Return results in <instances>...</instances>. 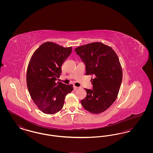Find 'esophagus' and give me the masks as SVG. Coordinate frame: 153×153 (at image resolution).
<instances>
[{"label":"esophagus","mask_w":153,"mask_h":153,"mask_svg":"<svg viewBox=\"0 0 153 153\" xmlns=\"http://www.w3.org/2000/svg\"><path fill=\"white\" fill-rule=\"evenodd\" d=\"M80 87H76V86H74L73 87V89H74V91H76V90H77V89H79Z\"/></svg>","instance_id":"obj_1"}]
</instances>
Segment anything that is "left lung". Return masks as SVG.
Returning <instances> with one entry per match:
<instances>
[{
	"label": "left lung",
	"instance_id": "1",
	"mask_svg": "<svg viewBox=\"0 0 153 153\" xmlns=\"http://www.w3.org/2000/svg\"><path fill=\"white\" fill-rule=\"evenodd\" d=\"M74 51L85 66V74L92 75V89L85 88L82 107L93 114L108 109L117 99L122 81V69L116 53L107 45L94 42Z\"/></svg>",
	"mask_w": 153,
	"mask_h": 153
}]
</instances>
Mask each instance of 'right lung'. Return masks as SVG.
<instances>
[{
  "mask_svg": "<svg viewBox=\"0 0 153 153\" xmlns=\"http://www.w3.org/2000/svg\"><path fill=\"white\" fill-rule=\"evenodd\" d=\"M72 48L53 42L41 45L30 59L27 71L30 95L38 108L46 114L62 108L66 95L73 91L72 85L57 82L62 72L61 66Z\"/></svg>",
  "mask_w": 153,
  "mask_h": 153,
  "instance_id": "obj_1",
  "label": "right lung"
}]
</instances>
